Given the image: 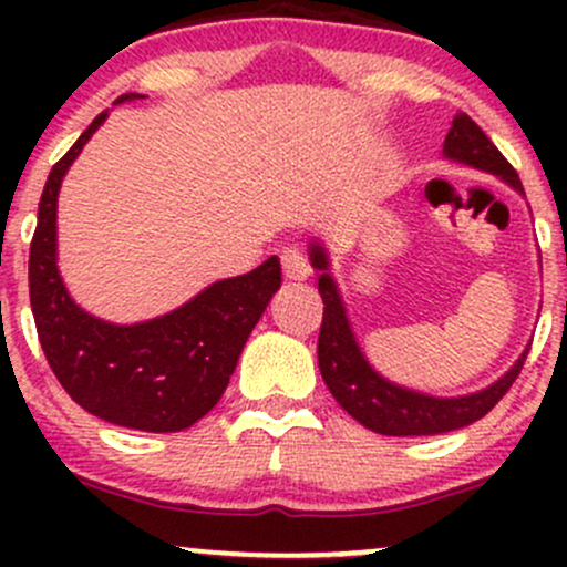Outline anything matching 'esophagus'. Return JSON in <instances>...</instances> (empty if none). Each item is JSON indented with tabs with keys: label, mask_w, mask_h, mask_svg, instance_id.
Listing matches in <instances>:
<instances>
[{
	"label": "esophagus",
	"mask_w": 567,
	"mask_h": 567,
	"mask_svg": "<svg viewBox=\"0 0 567 567\" xmlns=\"http://www.w3.org/2000/svg\"><path fill=\"white\" fill-rule=\"evenodd\" d=\"M279 258H282L285 277L292 279V282H303V279L311 275V266H309V261H306L303 252L298 250V247H285L282 256Z\"/></svg>",
	"instance_id": "34e87169"
}]
</instances>
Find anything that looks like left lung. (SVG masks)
Returning a JSON list of instances; mask_svg holds the SVG:
<instances>
[{
  "mask_svg": "<svg viewBox=\"0 0 567 567\" xmlns=\"http://www.w3.org/2000/svg\"><path fill=\"white\" fill-rule=\"evenodd\" d=\"M442 154L451 162H461L474 171L496 175L525 197L517 171L504 159V154L493 146V141L477 127V122L470 114H455ZM309 258L320 275L317 288H320L324 303L320 341H317L322 381L328 383L338 405L370 432L386 434V437H426V434H445L470 426L496 408V402L509 392L514 379L523 370L528 349L491 386L461 396H434L383 379L379 370L368 362L365 351L351 330L341 290H338L333 271H330L328 247L320 239L309 245Z\"/></svg>",
  "mask_w": 567,
  "mask_h": 567,
  "instance_id": "left-lung-1",
  "label": "left lung"
}]
</instances>
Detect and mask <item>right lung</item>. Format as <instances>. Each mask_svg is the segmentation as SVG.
Here are the masks:
<instances>
[{"label": "right lung", "mask_w": 567, "mask_h": 567, "mask_svg": "<svg viewBox=\"0 0 567 567\" xmlns=\"http://www.w3.org/2000/svg\"><path fill=\"white\" fill-rule=\"evenodd\" d=\"M138 97L146 95L125 93L116 103ZM106 116L97 114L48 175L29 252L31 311L44 357L76 405L114 426L181 432L210 413L229 386L247 336L282 285V269L271 256L146 322L114 324L84 311L58 271V192Z\"/></svg>", "instance_id": "add662e5"}]
</instances>
